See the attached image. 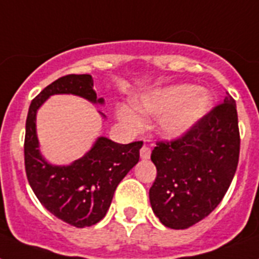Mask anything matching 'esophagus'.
<instances>
[{"instance_id": "34e87169", "label": "esophagus", "mask_w": 259, "mask_h": 259, "mask_svg": "<svg viewBox=\"0 0 259 259\" xmlns=\"http://www.w3.org/2000/svg\"><path fill=\"white\" fill-rule=\"evenodd\" d=\"M140 156H141L142 160H148L150 157V149L148 146H142L141 150H140Z\"/></svg>"}]
</instances>
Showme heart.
Listing matches in <instances>:
<instances>
[{
  "mask_svg": "<svg viewBox=\"0 0 259 259\" xmlns=\"http://www.w3.org/2000/svg\"><path fill=\"white\" fill-rule=\"evenodd\" d=\"M209 102V95L203 90H193L188 84H172L142 95L134 105L146 115H160L158 132L168 140H177L187 136L203 119ZM117 113L127 125H140V118L129 107L121 106Z\"/></svg>",
  "mask_w": 259,
  "mask_h": 259,
  "instance_id": "1",
  "label": "heart"
}]
</instances>
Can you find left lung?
<instances>
[{"instance_id":"1","label":"left lung","mask_w":259,"mask_h":259,"mask_svg":"<svg viewBox=\"0 0 259 259\" xmlns=\"http://www.w3.org/2000/svg\"><path fill=\"white\" fill-rule=\"evenodd\" d=\"M237 105L227 94L187 136L152 150L157 177L149 189L154 215L165 227L188 229L217 208L239 160Z\"/></svg>"}]
</instances>
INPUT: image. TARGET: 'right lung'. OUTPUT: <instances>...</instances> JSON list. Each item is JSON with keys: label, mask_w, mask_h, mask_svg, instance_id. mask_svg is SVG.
<instances>
[{"label": "right lung", "mask_w": 259, "mask_h": 259, "mask_svg": "<svg viewBox=\"0 0 259 259\" xmlns=\"http://www.w3.org/2000/svg\"><path fill=\"white\" fill-rule=\"evenodd\" d=\"M70 94L94 105H103L98 98L91 75H66L47 86L29 106L25 125V170L29 185L44 207L63 222L83 229L103 219L114 192L122 179L140 160L142 141L117 144L98 137L83 157L68 165H54L40 152L36 115L52 95ZM105 118V114L101 113Z\"/></svg>", "instance_id": "obj_1"}]
</instances>
